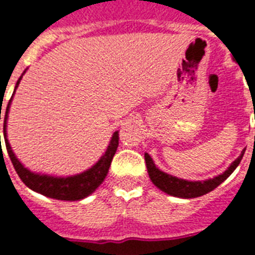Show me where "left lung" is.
I'll return each instance as SVG.
<instances>
[{
  "mask_svg": "<svg viewBox=\"0 0 255 255\" xmlns=\"http://www.w3.org/2000/svg\"><path fill=\"white\" fill-rule=\"evenodd\" d=\"M244 153L245 149L243 150L242 154L239 155L233 163L230 164V167L224 173H221V175L213 177V179L204 180V181H189V180L175 177L172 175H168V173L159 170L148 153L144 154V158H145V164H147V170L148 173H149L150 180H152V182L157 188L164 191L166 194L172 195V197L190 199V198L202 197V195L207 194V193L217 188L220 184H222L235 171L239 163L242 162Z\"/></svg>",
  "mask_w": 255,
  "mask_h": 255,
  "instance_id": "obj_1",
  "label": "left lung"
}]
</instances>
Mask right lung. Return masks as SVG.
<instances>
[{
    "label": "right lung",
    "mask_w": 255,
    "mask_h": 255,
    "mask_svg": "<svg viewBox=\"0 0 255 255\" xmlns=\"http://www.w3.org/2000/svg\"><path fill=\"white\" fill-rule=\"evenodd\" d=\"M25 73V71H24ZM22 75L17 80L15 85V91H16L17 85L21 80ZM13 91V93H15ZM13 97V94H12ZM12 97L8 101V105L6 107L4 112V120H3V138L4 144H6V149H7L10 159L12 162L15 171L17 172L21 181L28 186L31 190L37 191L39 194L46 195L48 198L58 200H80L91 195L94 190L103 182L108 173V168L111 166L112 158H114L115 153H116L117 147H119V131H115L112 135L110 145L106 149L105 154L101 157V159L97 162L94 166H92L89 170L84 171L82 173L74 175V176L67 177H57V176H49V175H40L29 171L21 164V162L16 158V155L13 154L12 149L10 147V143L7 140V132H6V126H7V117L8 110H10L11 101ZM0 120H1V112H0ZM1 140V135H0Z\"/></svg>",
    "instance_id": "obj_1"
}]
</instances>
